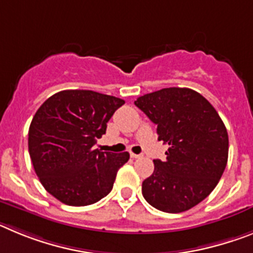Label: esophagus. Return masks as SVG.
Instances as JSON below:
<instances>
[{
  "label": "esophagus",
  "mask_w": 253,
  "mask_h": 253,
  "mask_svg": "<svg viewBox=\"0 0 253 253\" xmlns=\"http://www.w3.org/2000/svg\"><path fill=\"white\" fill-rule=\"evenodd\" d=\"M130 157L131 158H140V157H143V154H135V153H133V152H130Z\"/></svg>",
  "instance_id": "34e87169"
}]
</instances>
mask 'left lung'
<instances>
[{"instance_id": "8db88e82", "label": "left lung", "mask_w": 253, "mask_h": 253, "mask_svg": "<svg viewBox=\"0 0 253 253\" xmlns=\"http://www.w3.org/2000/svg\"><path fill=\"white\" fill-rule=\"evenodd\" d=\"M134 104L157 125L158 140L169 144L166 161L153 160V173L142 184L143 196L165 213L191 209L213 191L227 166L224 123L191 88H162Z\"/></svg>"}]
</instances>
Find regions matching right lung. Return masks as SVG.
<instances>
[{
  "mask_svg": "<svg viewBox=\"0 0 253 253\" xmlns=\"http://www.w3.org/2000/svg\"><path fill=\"white\" fill-rule=\"evenodd\" d=\"M125 101L90 90L54 93L29 128V153L44 189L71 207L97 203L113 189L129 153L95 149L106 123Z\"/></svg>",
  "mask_w": 253,
  "mask_h": 253,
  "instance_id": "add662e5",
  "label": "right lung"
}]
</instances>
